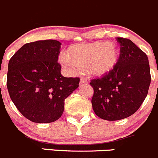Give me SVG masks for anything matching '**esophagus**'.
<instances>
[{
	"mask_svg": "<svg viewBox=\"0 0 158 158\" xmlns=\"http://www.w3.org/2000/svg\"><path fill=\"white\" fill-rule=\"evenodd\" d=\"M88 83V81L85 77H81V81H80V85H85V84Z\"/></svg>",
	"mask_w": 158,
	"mask_h": 158,
	"instance_id": "obj_1",
	"label": "esophagus"
}]
</instances>
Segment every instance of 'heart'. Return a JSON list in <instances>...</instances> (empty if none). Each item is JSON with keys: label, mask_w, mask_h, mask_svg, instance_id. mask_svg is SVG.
<instances>
[{"label": "heart", "mask_w": 158, "mask_h": 158, "mask_svg": "<svg viewBox=\"0 0 158 158\" xmlns=\"http://www.w3.org/2000/svg\"><path fill=\"white\" fill-rule=\"evenodd\" d=\"M119 56V49L115 45L93 43L73 46L69 49L68 56H61V61L67 69L74 73L88 69L93 75L103 77L114 70Z\"/></svg>", "instance_id": "obj_1"}]
</instances>
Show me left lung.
I'll return each mask as SVG.
<instances>
[{
    "instance_id": "8db88e82",
    "label": "left lung",
    "mask_w": 158,
    "mask_h": 158,
    "mask_svg": "<svg viewBox=\"0 0 158 158\" xmlns=\"http://www.w3.org/2000/svg\"><path fill=\"white\" fill-rule=\"evenodd\" d=\"M120 56L109 74L91 81L94 113L109 121L123 119L139 109L151 85L148 56L131 40L118 37Z\"/></svg>"
}]
</instances>
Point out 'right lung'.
<instances>
[{
    "label": "right lung",
    "instance_id": "obj_1",
    "mask_svg": "<svg viewBox=\"0 0 158 158\" xmlns=\"http://www.w3.org/2000/svg\"><path fill=\"white\" fill-rule=\"evenodd\" d=\"M61 43H26L8 63L7 87L18 110L30 121L49 123L60 118L64 100L79 86V77H65L57 62Z\"/></svg>",
    "mask_w": 158,
    "mask_h": 158
}]
</instances>
